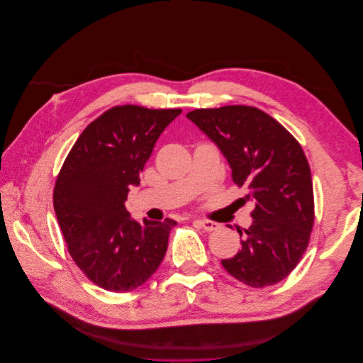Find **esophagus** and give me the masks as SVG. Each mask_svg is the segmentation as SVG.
<instances>
[{"instance_id":"esophagus-1","label":"esophagus","mask_w":363,"mask_h":363,"mask_svg":"<svg viewBox=\"0 0 363 363\" xmlns=\"http://www.w3.org/2000/svg\"><path fill=\"white\" fill-rule=\"evenodd\" d=\"M196 223H199L206 232H216V230L221 228V224L211 221V219H196Z\"/></svg>"}]
</instances>
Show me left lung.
Instances as JSON below:
<instances>
[{
  "instance_id": "8db88e82",
  "label": "left lung",
  "mask_w": 363,
  "mask_h": 363,
  "mask_svg": "<svg viewBox=\"0 0 363 363\" xmlns=\"http://www.w3.org/2000/svg\"><path fill=\"white\" fill-rule=\"evenodd\" d=\"M186 116L221 150L233 182L248 188L245 201L255 203L252 224L238 230L242 248L223 267L251 288L286 279L309 245L315 218L311 168L298 140L250 106L196 108Z\"/></svg>"
}]
</instances>
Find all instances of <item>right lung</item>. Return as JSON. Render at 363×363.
<instances>
[{
	"mask_svg": "<svg viewBox=\"0 0 363 363\" xmlns=\"http://www.w3.org/2000/svg\"><path fill=\"white\" fill-rule=\"evenodd\" d=\"M180 108L115 106L77 139L54 186V211L68 251L84 276L111 292L144 284L162 263L177 223H138L125 208L131 186L162 131Z\"/></svg>",
	"mask_w": 363,
	"mask_h": 363,
	"instance_id": "right-lung-1",
	"label": "right lung"
}]
</instances>
